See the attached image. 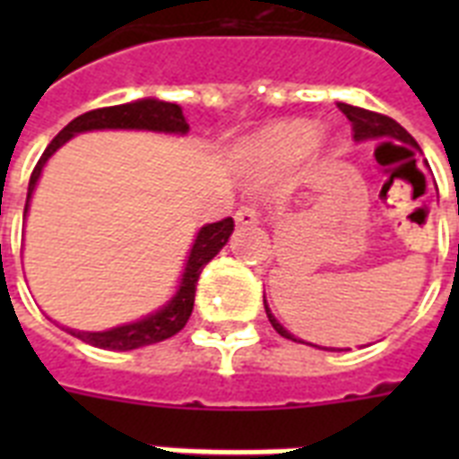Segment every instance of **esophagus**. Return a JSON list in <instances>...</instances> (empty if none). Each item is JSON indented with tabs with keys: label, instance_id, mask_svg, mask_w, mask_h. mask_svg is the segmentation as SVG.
<instances>
[{
	"label": "esophagus",
	"instance_id": "34e87169",
	"mask_svg": "<svg viewBox=\"0 0 459 459\" xmlns=\"http://www.w3.org/2000/svg\"><path fill=\"white\" fill-rule=\"evenodd\" d=\"M236 223L238 226H255L259 223V209L247 204V207H240L236 212Z\"/></svg>",
	"mask_w": 459,
	"mask_h": 459
}]
</instances>
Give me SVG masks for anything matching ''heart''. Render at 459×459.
I'll return each mask as SVG.
<instances>
[{
    "mask_svg": "<svg viewBox=\"0 0 459 459\" xmlns=\"http://www.w3.org/2000/svg\"><path fill=\"white\" fill-rule=\"evenodd\" d=\"M319 138L309 121H281L255 133L240 147V161L255 173H276L300 164Z\"/></svg>",
    "mask_w": 459,
    "mask_h": 459,
    "instance_id": "b5f03b06",
    "label": "heart"
}]
</instances>
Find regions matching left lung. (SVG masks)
Returning a JSON list of instances; mask_svg holds the SVG:
<instances>
[{
    "label": "left lung",
    "instance_id": "obj_1",
    "mask_svg": "<svg viewBox=\"0 0 459 459\" xmlns=\"http://www.w3.org/2000/svg\"><path fill=\"white\" fill-rule=\"evenodd\" d=\"M341 111L348 117V121L352 124V138L355 143H367V140H381V138H391V140H400V143H405V145H412L417 147L414 138L410 133L398 124V121H393V118L384 117V114H377V111H369V109H362V107H352V104H345L341 102L338 104ZM264 309H266V316L272 321V326L276 328V333H281L283 338L288 341H295V342H305L302 338H295L290 331H288L283 324H281L276 316L272 314L269 305L264 300ZM312 345V342H309ZM316 348V345H314Z\"/></svg>",
    "mask_w": 459,
    "mask_h": 459
}]
</instances>
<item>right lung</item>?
<instances>
[{"label": "right lung", "instance_id": "add662e5", "mask_svg": "<svg viewBox=\"0 0 459 459\" xmlns=\"http://www.w3.org/2000/svg\"><path fill=\"white\" fill-rule=\"evenodd\" d=\"M90 131H150L164 133V135H187L190 126H187L183 109H180L178 104L164 102V100H157V97H143V100H135V102L117 104V107H104V109L81 114L49 143L45 154L39 157L38 166H35V171L30 176V183H28L23 221L25 216H28L32 193L38 187L39 176H42V169L47 166V161L56 154V150L66 145L68 140ZM230 233H233V219L204 223L195 233V240L190 245V252H187L186 264H183L180 279L176 283V290L154 312L145 314V316H140L135 321H128V324H121V326L107 328V331H81V328L61 326L56 321L54 324L64 328L74 338H81L82 342H90V345L102 350H118V352L145 348V345L171 338V335H176L180 328L186 326L190 314H193L195 290H197L195 283L200 279L202 269L221 252L223 245L229 243Z\"/></svg>", "mask_w": 459, "mask_h": 459}]
</instances>
